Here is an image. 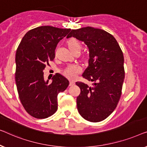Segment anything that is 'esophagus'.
<instances>
[{
    "label": "esophagus",
    "mask_w": 147,
    "mask_h": 147,
    "mask_svg": "<svg viewBox=\"0 0 147 147\" xmlns=\"http://www.w3.org/2000/svg\"><path fill=\"white\" fill-rule=\"evenodd\" d=\"M74 84H75V82L73 81V80H71V81H70V82H69V85L70 86H73Z\"/></svg>",
    "instance_id": "esophagus-1"
}]
</instances>
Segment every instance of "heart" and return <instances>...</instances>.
Wrapping results in <instances>:
<instances>
[{"label":"heart","instance_id":"obj_1","mask_svg":"<svg viewBox=\"0 0 147 147\" xmlns=\"http://www.w3.org/2000/svg\"><path fill=\"white\" fill-rule=\"evenodd\" d=\"M68 46L72 53L76 51H80L82 45L80 41L75 38H71L67 41ZM82 69L78 65H69L63 70V73L66 77L70 79H74L76 77L78 74L80 73Z\"/></svg>","mask_w":147,"mask_h":147}]
</instances>
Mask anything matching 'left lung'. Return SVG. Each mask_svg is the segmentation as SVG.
<instances>
[{
  "label": "left lung",
  "mask_w": 147,
  "mask_h": 147,
  "mask_svg": "<svg viewBox=\"0 0 147 147\" xmlns=\"http://www.w3.org/2000/svg\"><path fill=\"white\" fill-rule=\"evenodd\" d=\"M83 41L89 49L88 67L82 77L91 86L76 82L80 93L76 98L79 114L86 121H102L117 107L125 78L123 53L115 37L104 30L90 26L71 30L67 38Z\"/></svg>",
  "instance_id": "8db88e82"
}]
</instances>
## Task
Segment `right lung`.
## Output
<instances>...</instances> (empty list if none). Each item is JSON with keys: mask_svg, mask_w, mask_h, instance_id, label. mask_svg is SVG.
Listing matches in <instances>:
<instances>
[{"mask_svg": "<svg viewBox=\"0 0 147 147\" xmlns=\"http://www.w3.org/2000/svg\"><path fill=\"white\" fill-rule=\"evenodd\" d=\"M70 30L38 26L26 33L16 50L15 80L18 96L25 111L36 119H45L57 111V95L69 84L59 73L53 76L51 83L45 82L43 70L55 59L57 44Z\"/></svg>", "mask_w": 147, "mask_h": 147, "instance_id": "right-lung-1", "label": "right lung"}]
</instances>
